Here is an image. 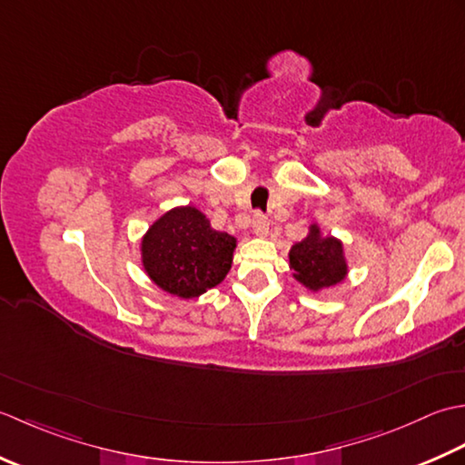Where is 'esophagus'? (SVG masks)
Returning a JSON list of instances; mask_svg holds the SVG:
<instances>
[{
	"instance_id": "esophagus-1",
	"label": "esophagus",
	"mask_w": 465,
	"mask_h": 465,
	"mask_svg": "<svg viewBox=\"0 0 465 465\" xmlns=\"http://www.w3.org/2000/svg\"><path fill=\"white\" fill-rule=\"evenodd\" d=\"M269 219H267V214H262V213H257L252 216V231H254V234H259V236H264L269 232Z\"/></svg>"
}]
</instances>
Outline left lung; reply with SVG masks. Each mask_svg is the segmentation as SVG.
I'll use <instances>...</instances> for the list:
<instances>
[{"instance_id":"8db88e82","label":"left lung","mask_w":465,"mask_h":465,"mask_svg":"<svg viewBox=\"0 0 465 465\" xmlns=\"http://www.w3.org/2000/svg\"><path fill=\"white\" fill-rule=\"evenodd\" d=\"M289 259L295 277L312 291L335 285L347 272L343 246L333 236H321L317 226H312L305 241L292 246Z\"/></svg>"}]
</instances>
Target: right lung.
<instances>
[{
    "label": "right lung",
    "mask_w": 465,
    "mask_h": 465,
    "mask_svg": "<svg viewBox=\"0 0 465 465\" xmlns=\"http://www.w3.org/2000/svg\"><path fill=\"white\" fill-rule=\"evenodd\" d=\"M234 246V236L214 231L201 211L184 206L150 226L142 241V261L160 289L193 299L226 277Z\"/></svg>",
    "instance_id": "right-lung-1"
}]
</instances>
